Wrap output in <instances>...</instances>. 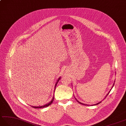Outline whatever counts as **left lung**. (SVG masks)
Returning a JSON list of instances; mask_svg holds the SVG:
<instances>
[{"mask_svg":"<svg viewBox=\"0 0 126 126\" xmlns=\"http://www.w3.org/2000/svg\"><path fill=\"white\" fill-rule=\"evenodd\" d=\"M114 84H113V86H112V88H113V86H114ZM110 92H109V93H110ZM107 94L106 95V96H107V95H108V94ZM75 99H76V100H77V101H78V102H79V104H82V105H86V104H83V103H81V102H79V101H78V100L77 99H76V98H75ZM101 102H99V103H97V104H94V105H98V104H99V103H100Z\"/></svg>","mask_w":126,"mask_h":126,"instance_id":"left-lung-1","label":"left lung"}]
</instances>
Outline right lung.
I'll return each instance as SVG.
<instances>
[{
	"label": "right lung",
	"mask_w": 126,
	"mask_h": 126,
	"mask_svg": "<svg viewBox=\"0 0 126 126\" xmlns=\"http://www.w3.org/2000/svg\"><path fill=\"white\" fill-rule=\"evenodd\" d=\"M60 79V77L58 79V80H57V82H56V85H55V88H54V91H55V89H56V85H57V83H58V82L59 81V79ZM53 100H54V96L53 97V98H52V99L51 100V102H49L48 103H47V104H46L45 105H43V106H32V107H34V108H35V109H41V108H44V107H47V106H48L49 105H50L52 103V102H53Z\"/></svg>",
	"instance_id": "obj_1"
}]
</instances>
